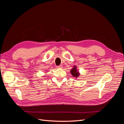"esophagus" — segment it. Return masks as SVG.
<instances>
[{
    "label": "esophagus",
    "mask_w": 124,
    "mask_h": 124,
    "mask_svg": "<svg viewBox=\"0 0 124 124\" xmlns=\"http://www.w3.org/2000/svg\"><path fill=\"white\" fill-rule=\"evenodd\" d=\"M62 65H59L57 67V68H62Z\"/></svg>",
    "instance_id": "34e87169"
}]
</instances>
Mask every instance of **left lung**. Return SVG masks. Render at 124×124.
I'll return each instance as SVG.
<instances>
[{
	"label": "left lung",
	"mask_w": 124,
	"mask_h": 124,
	"mask_svg": "<svg viewBox=\"0 0 124 124\" xmlns=\"http://www.w3.org/2000/svg\"><path fill=\"white\" fill-rule=\"evenodd\" d=\"M70 72L72 74V76L74 78H78V77H79L80 76V72L77 69V67L76 66H74L72 69L70 70Z\"/></svg>",
	"instance_id": "obj_1"
}]
</instances>
